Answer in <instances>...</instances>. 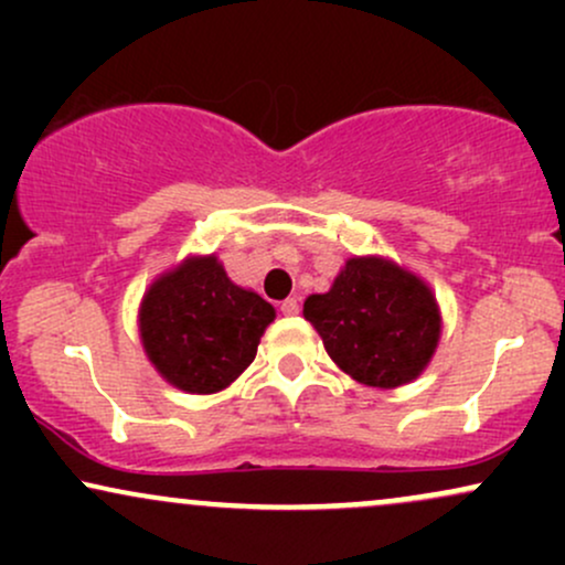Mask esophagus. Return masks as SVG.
<instances>
[{
    "instance_id": "obj_1",
    "label": "esophagus",
    "mask_w": 565,
    "mask_h": 565,
    "mask_svg": "<svg viewBox=\"0 0 565 565\" xmlns=\"http://www.w3.org/2000/svg\"><path fill=\"white\" fill-rule=\"evenodd\" d=\"M278 310H281L284 316H297L300 313V302H297V297H287V300L278 305Z\"/></svg>"
}]
</instances>
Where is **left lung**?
<instances>
[{
	"label": "left lung",
	"mask_w": 565,
	"mask_h": 565,
	"mask_svg": "<svg viewBox=\"0 0 565 565\" xmlns=\"http://www.w3.org/2000/svg\"><path fill=\"white\" fill-rule=\"evenodd\" d=\"M302 313L334 364L372 387L412 382L427 366L440 337L433 291L380 257L348 260L327 295L305 300Z\"/></svg>",
	"instance_id": "1"
}]
</instances>
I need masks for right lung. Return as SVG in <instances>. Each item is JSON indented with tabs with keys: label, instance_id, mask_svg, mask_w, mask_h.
<instances>
[{
	"label": "right lung",
	"instance_id": "1",
	"mask_svg": "<svg viewBox=\"0 0 565 565\" xmlns=\"http://www.w3.org/2000/svg\"><path fill=\"white\" fill-rule=\"evenodd\" d=\"M276 310L236 287L215 257L188 260L142 297L140 337L159 374L188 393H217L255 361Z\"/></svg>",
	"mask_w": 565,
	"mask_h": 565
}]
</instances>
